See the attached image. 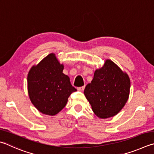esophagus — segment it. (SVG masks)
I'll list each match as a JSON object with an SVG mask.
<instances>
[{
	"label": "esophagus",
	"instance_id": "obj_1",
	"mask_svg": "<svg viewBox=\"0 0 154 154\" xmlns=\"http://www.w3.org/2000/svg\"><path fill=\"white\" fill-rule=\"evenodd\" d=\"M84 89H85V86H83V87H81V88H77L78 90L80 91H83V90H84Z\"/></svg>",
	"mask_w": 154,
	"mask_h": 154
}]
</instances>
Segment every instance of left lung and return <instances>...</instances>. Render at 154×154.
I'll use <instances>...</instances> for the list:
<instances>
[{"mask_svg": "<svg viewBox=\"0 0 154 154\" xmlns=\"http://www.w3.org/2000/svg\"><path fill=\"white\" fill-rule=\"evenodd\" d=\"M130 87L127 72L106 59L104 65L95 71L84 95L94 114L100 119H108L116 115L124 107L129 97Z\"/></svg>", "mask_w": 154, "mask_h": 154, "instance_id": "8db88e82", "label": "left lung"}]
</instances>
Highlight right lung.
<instances>
[{"instance_id": "1", "label": "right lung", "mask_w": 154, "mask_h": 154, "mask_svg": "<svg viewBox=\"0 0 154 154\" xmlns=\"http://www.w3.org/2000/svg\"><path fill=\"white\" fill-rule=\"evenodd\" d=\"M55 54L50 53L27 75V91L31 102L41 113L54 116L66 106L72 92L77 91L70 78L63 72Z\"/></svg>"}]
</instances>
